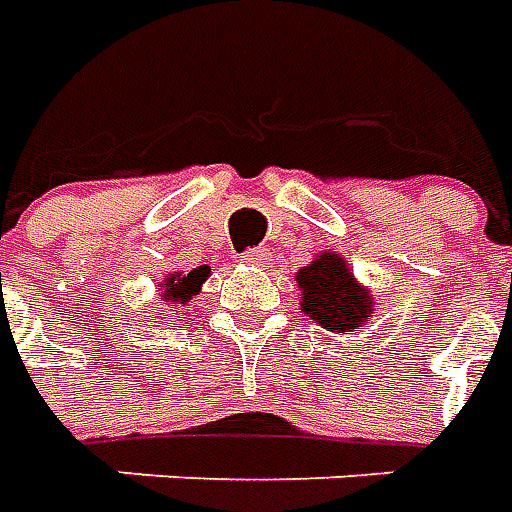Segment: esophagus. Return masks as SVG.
<instances>
[{
    "label": "esophagus",
    "mask_w": 512,
    "mask_h": 512,
    "mask_svg": "<svg viewBox=\"0 0 512 512\" xmlns=\"http://www.w3.org/2000/svg\"><path fill=\"white\" fill-rule=\"evenodd\" d=\"M241 263L252 268H268L271 266V257H268V249H249L241 257Z\"/></svg>",
    "instance_id": "esophagus-1"
}]
</instances>
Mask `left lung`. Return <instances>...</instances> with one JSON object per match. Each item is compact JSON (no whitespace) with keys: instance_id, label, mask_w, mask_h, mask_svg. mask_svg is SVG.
Returning a JSON list of instances; mask_svg holds the SVG:
<instances>
[{"instance_id":"left-lung-1","label":"left lung","mask_w":512,"mask_h":512,"mask_svg":"<svg viewBox=\"0 0 512 512\" xmlns=\"http://www.w3.org/2000/svg\"><path fill=\"white\" fill-rule=\"evenodd\" d=\"M301 310L326 332L348 334L365 326L373 315V293L354 277L348 260L337 252H318L312 263L296 271Z\"/></svg>"}]
</instances>
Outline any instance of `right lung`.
<instances>
[{"mask_svg": "<svg viewBox=\"0 0 512 512\" xmlns=\"http://www.w3.org/2000/svg\"><path fill=\"white\" fill-rule=\"evenodd\" d=\"M211 277V266H197L191 268L189 274H183V271H172L167 277L161 279V301H167L169 307H175V304H186L191 301L205 285V279Z\"/></svg>", "mask_w": 512, "mask_h": 512, "instance_id": "add662e5", "label": "right lung"}]
</instances>
